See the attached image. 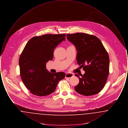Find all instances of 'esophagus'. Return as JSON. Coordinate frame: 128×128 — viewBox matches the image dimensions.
I'll return each instance as SVG.
<instances>
[{"instance_id":"esophagus-1","label":"esophagus","mask_w":128,"mask_h":128,"mask_svg":"<svg viewBox=\"0 0 128 128\" xmlns=\"http://www.w3.org/2000/svg\"><path fill=\"white\" fill-rule=\"evenodd\" d=\"M72 76H73V74H72V73H66L65 78H70L72 77Z\"/></svg>"}]
</instances>
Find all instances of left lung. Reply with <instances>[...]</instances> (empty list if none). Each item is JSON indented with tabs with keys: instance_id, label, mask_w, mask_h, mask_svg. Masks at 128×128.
I'll use <instances>...</instances> for the list:
<instances>
[{
	"instance_id": "obj_1",
	"label": "left lung",
	"mask_w": 128,
	"mask_h": 128,
	"mask_svg": "<svg viewBox=\"0 0 128 128\" xmlns=\"http://www.w3.org/2000/svg\"><path fill=\"white\" fill-rule=\"evenodd\" d=\"M67 39L77 51V61L85 73L80 77L75 90L79 94L90 96L97 94L104 87L109 74L110 58L103 44L97 37L82 32L68 34Z\"/></svg>"
}]
</instances>
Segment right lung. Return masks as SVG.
<instances>
[{
  "mask_svg": "<svg viewBox=\"0 0 128 128\" xmlns=\"http://www.w3.org/2000/svg\"><path fill=\"white\" fill-rule=\"evenodd\" d=\"M65 34H46L32 38L26 44L19 58L22 80L32 94L39 96L49 95L55 91L58 82L66 74L52 73L46 68V63L53 58L54 50L65 41Z\"/></svg>",
  "mask_w": 128,
  "mask_h": 128,
  "instance_id": "add662e5",
  "label": "right lung"
}]
</instances>
